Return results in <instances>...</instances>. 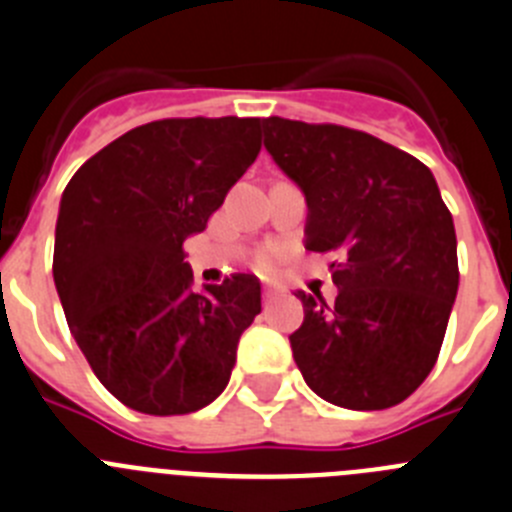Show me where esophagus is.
Segmentation results:
<instances>
[{
	"label": "esophagus",
	"mask_w": 512,
	"mask_h": 512,
	"mask_svg": "<svg viewBox=\"0 0 512 512\" xmlns=\"http://www.w3.org/2000/svg\"><path fill=\"white\" fill-rule=\"evenodd\" d=\"M275 298H278V288H275V285H265V288H262V301H265V306H270Z\"/></svg>",
	"instance_id": "esophagus-1"
}]
</instances>
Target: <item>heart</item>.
<instances>
[{
  "label": "heart",
  "instance_id": "heart-1",
  "mask_svg": "<svg viewBox=\"0 0 512 512\" xmlns=\"http://www.w3.org/2000/svg\"><path fill=\"white\" fill-rule=\"evenodd\" d=\"M257 265H260L262 267V270H267V267H270V265H273V260H270V257H260V262H257Z\"/></svg>",
  "mask_w": 512,
  "mask_h": 512
}]
</instances>
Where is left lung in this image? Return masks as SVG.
Wrapping results in <instances>:
<instances>
[{"label":"left lung","mask_w":512,"mask_h":512,"mask_svg":"<svg viewBox=\"0 0 512 512\" xmlns=\"http://www.w3.org/2000/svg\"><path fill=\"white\" fill-rule=\"evenodd\" d=\"M267 153L306 196V250L329 252L336 301L303 303L290 349L308 388L352 411L403 403L434 370L459 288L457 234L434 173L339 124L262 119Z\"/></svg>","instance_id":"obj_1"}]
</instances>
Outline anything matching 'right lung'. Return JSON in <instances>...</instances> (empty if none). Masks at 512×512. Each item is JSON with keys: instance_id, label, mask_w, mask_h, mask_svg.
<instances>
[{"instance_id": "1", "label": "right lung", "mask_w": 512, "mask_h": 512, "mask_svg": "<svg viewBox=\"0 0 512 512\" xmlns=\"http://www.w3.org/2000/svg\"><path fill=\"white\" fill-rule=\"evenodd\" d=\"M260 119H158L109 142L68 181L53 280L68 329L127 408L183 416L227 388L260 280L193 293L183 242L204 232L260 153Z\"/></svg>"}]
</instances>
